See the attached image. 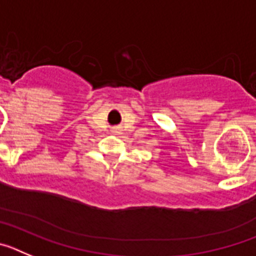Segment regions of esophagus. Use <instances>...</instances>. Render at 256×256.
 <instances>
[{"mask_svg": "<svg viewBox=\"0 0 256 256\" xmlns=\"http://www.w3.org/2000/svg\"><path fill=\"white\" fill-rule=\"evenodd\" d=\"M112 132L114 133V134H122V128H119V126H115V128H112Z\"/></svg>", "mask_w": 256, "mask_h": 256, "instance_id": "esophagus-1", "label": "esophagus"}]
</instances>
